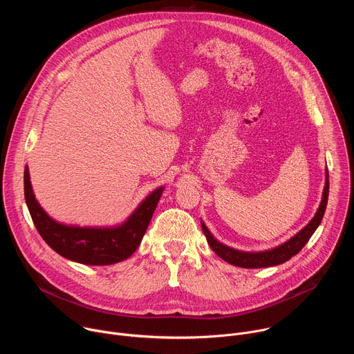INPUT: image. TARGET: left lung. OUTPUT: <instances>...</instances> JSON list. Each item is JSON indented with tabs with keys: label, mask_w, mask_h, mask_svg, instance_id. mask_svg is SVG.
Here are the masks:
<instances>
[{
	"label": "left lung",
	"mask_w": 354,
	"mask_h": 354,
	"mask_svg": "<svg viewBox=\"0 0 354 354\" xmlns=\"http://www.w3.org/2000/svg\"><path fill=\"white\" fill-rule=\"evenodd\" d=\"M325 186H324V192H322V200L319 203V207L315 213V216L313 217V220L302 228L301 231H298L294 236H291L288 241H286L284 243L268 249V250H261V252H245V250H238L234 249L231 246H227L224 243H221L220 241H217L213 234L209 231V228L206 227V224L203 221L201 223V228H203V232L206 235V239L210 245V248L216 252V254L225 262L238 266V268H245V269H258V268H270V266H277L280 263L287 262L288 259H291L294 255H297L298 252L306 246V243L310 241V238L313 236V234L315 232V230L319 227L325 210H326V205H328V194H329V175H328V168L325 171Z\"/></svg>",
	"instance_id": "left-lung-1"
}]
</instances>
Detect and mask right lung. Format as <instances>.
I'll return each instance as SVG.
<instances>
[{"label": "right lung", "instance_id": "1", "mask_svg": "<svg viewBox=\"0 0 354 354\" xmlns=\"http://www.w3.org/2000/svg\"><path fill=\"white\" fill-rule=\"evenodd\" d=\"M24 186L26 206L44 242L63 258L92 266L113 265L134 254L165 189L161 186L151 192L119 225L80 227L62 224L43 210L35 197L28 167H25Z\"/></svg>", "mask_w": 354, "mask_h": 354}]
</instances>
